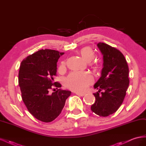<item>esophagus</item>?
<instances>
[{
    "label": "esophagus",
    "instance_id": "34e87169",
    "mask_svg": "<svg viewBox=\"0 0 146 146\" xmlns=\"http://www.w3.org/2000/svg\"><path fill=\"white\" fill-rule=\"evenodd\" d=\"M76 94L78 96H84L85 95V93H80V92H76Z\"/></svg>",
    "mask_w": 146,
    "mask_h": 146
}]
</instances>
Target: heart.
<instances>
[{
  "instance_id": "1",
  "label": "heart",
  "mask_w": 146,
  "mask_h": 146,
  "mask_svg": "<svg viewBox=\"0 0 146 146\" xmlns=\"http://www.w3.org/2000/svg\"><path fill=\"white\" fill-rule=\"evenodd\" d=\"M80 54L82 58L88 63L94 60L95 54L91 47H84L80 50ZM65 69V62H62L60 70ZM93 82V78L88 72H73L70 73L65 80V85L69 89L78 92L85 91L88 85Z\"/></svg>"
}]
</instances>
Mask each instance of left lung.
Returning a JSON list of instances; mask_svg holds the SVG:
<instances>
[{"instance_id":"obj_1","label":"left lung","mask_w":146,"mask_h":146,"mask_svg":"<svg viewBox=\"0 0 146 146\" xmlns=\"http://www.w3.org/2000/svg\"><path fill=\"white\" fill-rule=\"evenodd\" d=\"M97 46L103 55L104 63L101 76L94 85L99 92L93 94L96 101L91 110L105 117L115 113L122 104L129 85V70L120 51L104 42L98 43Z\"/></svg>"}]
</instances>
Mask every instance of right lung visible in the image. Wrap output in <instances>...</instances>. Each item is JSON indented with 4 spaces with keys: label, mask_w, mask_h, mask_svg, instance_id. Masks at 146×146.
<instances>
[{
    "label": "right lung",
    "mask_w": 146,
    "mask_h": 146,
    "mask_svg": "<svg viewBox=\"0 0 146 146\" xmlns=\"http://www.w3.org/2000/svg\"><path fill=\"white\" fill-rule=\"evenodd\" d=\"M64 53L42 49L28 56L22 61L18 76L22 99L29 111L38 120L50 122L58 117L71 94L68 90L49 92L52 86L61 88L54 82L57 62ZM56 88V89H57Z\"/></svg>",
    "instance_id": "1"
}]
</instances>
